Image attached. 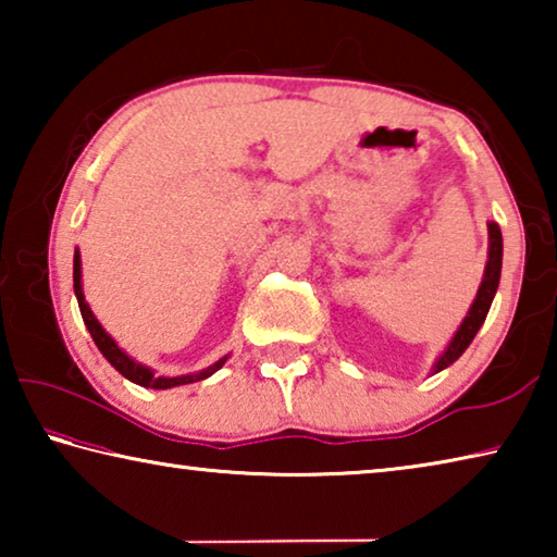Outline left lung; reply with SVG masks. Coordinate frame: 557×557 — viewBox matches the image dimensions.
I'll use <instances>...</instances> for the list:
<instances>
[{
  "instance_id": "obj_1",
  "label": "left lung",
  "mask_w": 557,
  "mask_h": 557,
  "mask_svg": "<svg viewBox=\"0 0 557 557\" xmlns=\"http://www.w3.org/2000/svg\"><path fill=\"white\" fill-rule=\"evenodd\" d=\"M502 256H504V240H502V228L496 223H488V262L484 270V280L482 287L476 292L474 305H471L469 314L465 322H461L459 332L451 338V344L447 346V351L440 356V361L435 363V373L442 369H447L449 363H455L457 358L467 351V346L471 344V338L476 336L479 326L484 324V319L488 314V307H492L494 295L498 289V277H502Z\"/></svg>"
}]
</instances>
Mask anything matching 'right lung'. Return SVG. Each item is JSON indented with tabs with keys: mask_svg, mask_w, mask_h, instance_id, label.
Instances as JSON below:
<instances>
[{
	"mask_svg": "<svg viewBox=\"0 0 557 557\" xmlns=\"http://www.w3.org/2000/svg\"><path fill=\"white\" fill-rule=\"evenodd\" d=\"M73 289H75V297H78V307H81V314H83V322H86L88 332L92 336V342L100 348V354L108 358V361L115 366V369L125 375L127 381L137 383V385H145V388H157V391H164V388H174V385H186V383H196V381H203L209 379L211 373H215L225 363V358H221L219 363L209 366V369L201 371V373H194V375H178V379H164V375H154L152 371L147 369V366H139L132 361V358L120 351V346L112 342V338L106 334V329L98 324V319L92 317L90 307L86 297H83V287H81V256L78 250H75V258H73Z\"/></svg>",
	"mask_w": 557,
	"mask_h": 557,
	"instance_id": "right-lung-1",
	"label": "right lung"
}]
</instances>
